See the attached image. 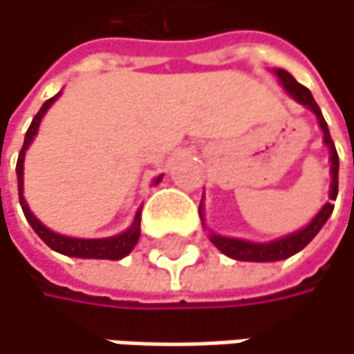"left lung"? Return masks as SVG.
<instances>
[{
    "mask_svg": "<svg viewBox=\"0 0 354 354\" xmlns=\"http://www.w3.org/2000/svg\"><path fill=\"white\" fill-rule=\"evenodd\" d=\"M280 82L284 84L286 93L297 99L301 105L309 107L317 120H319V128L324 130V142L328 145L330 149V161H332V185H330V201L319 209V214L299 232H292L284 239H278V241H272V243H249V241H241V239H230V236H220V234H209V241L228 257L236 259V261H282V259H288L292 257L295 253L303 251L313 239L315 234L324 228V224L328 222V218L332 216L334 212V205L332 201L336 199L338 195V153H336V147H334V140L330 136V130H328V124L322 115V109L319 105L315 103L311 91L303 84H299L295 80L292 74H288L286 70H276ZM199 214H201V207H199ZM201 220H203V214H201Z\"/></svg>",
    "mask_w": 354,
    "mask_h": 354,
    "instance_id": "obj_1",
    "label": "left lung"
}]
</instances>
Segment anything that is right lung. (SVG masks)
<instances>
[{"label":"right lung","mask_w":354,"mask_h":354,"mask_svg":"<svg viewBox=\"0 0 354 354\" xmlns=\"http://www.w3.org/2000/svg\"><path fill=\"white\" fill-rule=\"evenodd\" d=\"M59 97V93L51 99H47L43 103V107L37 111V115L32 118L28 130H26V136H24V145L20 149V155H18V163H16V174H18V197H20V205H22V212L28 220V224L32 226V230L39 234V239L53 251L62 253V255H68V257H80V259H122L126 257L138 243V236H140V212H136V218L132 222V226L122 232V234H115V236H109V239H72V236H64V234H57L49 228H45L35 216L32 212L28 209L26 201H24V153L28 149V145L32 142L37 130H39V124H41V118L45 115V111L49 109V105ZM161 180V176L155 180V185Z\"/></svg>","instance_id":"1"}]
</instances>
